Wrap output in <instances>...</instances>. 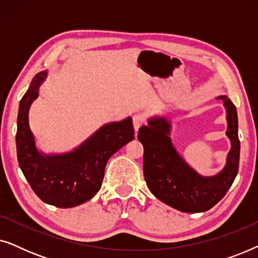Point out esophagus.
I'll return each instance as SVG.
<instances>
[{"label":"esophagus","mask_w":258,"mask_h":258,"mask_svg":"<svg viewBox=\"0 0 258 258\" xmlns=\"http://www.w3.org/2000/svg\"><path fill=\"white\" fill-rule=\"evenodd\" d=\"M133 123H134V128H135V132L137 133L141 126L146 123V117H144L142 114H135L133 116Z\"/></svg>","instance_id":"obj_1"}]
</instances>
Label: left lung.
<instances>
[{
  "instance_id": "obj_1",
  "label": "left lung",
  "mask_w": 258,
  "mask_h": 258,
  "mask_svg": "<svg viewBox=\"0 0 258 258\" xmlns=\"http://www.w3.org/2000/svg\"><path fill=\"white\" fill-rule=\"evenodd\" d=\"M227 110V136L231 148L222 171L214 176L196 172L176 151L170 139L171 124L155 116L141 126L137 139L143 144V172L148 188L155 197L183 213H203L223 199L237 175L239 140L237 111L227 96H218Z\"/></svg>"
}]
</instances>
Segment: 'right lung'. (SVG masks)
I'll use <instances>...</instances> for the list:
<instances>
[{
	"mask_svg": "<svg viewBox=\"0 0 258 258\" xmlns=\"http://www.w3.org/2000/svg\"><path fill=\"white\" fill-rule=\"evenodd\" d=\"M48 72L34 76L20 102L17 115V160L24 177L44 203L57 208L80 206L96 195L104 177L107 162L116 151L134 140L132 117L107 123L69 153L38 151L29 126V109Z\"/></svg>",
	"mask_w": 258,
	"mask_h": 258,
	"instance_id": "right-lung-1",
	"label": "right lung"
}]
</instances>
